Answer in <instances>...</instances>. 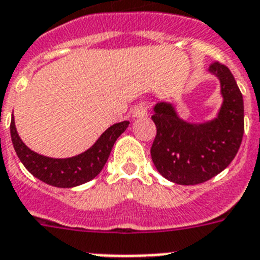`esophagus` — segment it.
Instances as JSON below:
<instances>
[{"instance_id":"obj_1","label":"esophagus","mask_w":260,"mask_h":260,"mask_svg":"<svg viewBox=\"0 0 260 260\" xmlns=\"http://www.w3.org/2000/svg\"><path fill=\"white\" fill-rule=\"evenodd\" d=\"M132 115L133 117L146 116V115H148V105H145V103H140V105H137L136 107L133 108Z\"/></svg>"}]
</instances>
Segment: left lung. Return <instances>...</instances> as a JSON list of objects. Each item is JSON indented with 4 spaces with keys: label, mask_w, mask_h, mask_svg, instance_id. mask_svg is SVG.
Here are the masks:
<instances>
[{
    "label": "left lung",
    "mask_w": 260,
    "mask_h": 260,
    "mask_svg": "<svg viewBox=\"0 0 260 260\" xmlns=\"http://www.w3.org/2000/svg\"><path fill=\"white\" fill-rule=\"evenodd\" d=\"M208 72L220 81L221 107L211 120L189 123L171 102H158L152 120L157 127L150 154L158 173L183 186L207 182L225 170L242 143L243 98L229 68L213 62Z\"/></svg>",
    "instance_id": "obj_1"
}]
</instances>
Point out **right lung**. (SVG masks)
I'll list each match as a JSON object with an SVG mask.
<instances>
[{
  "mask_svg": "<svg viewBox=\"0 0 260 260\" xmlns=\"http://www.w3.org/2000/svg\"><path fill=\"white\" fill-rule=\"evenodd\" d=\"M129 121H120L108 127L87 150L74 157L52 158L31 150L22 141L11 116L10 135L18 158L34 177L49 186L72 188L90 182L105 168L115 141L127 129Z\"/></svg>",
  "mask_w": 260,
  "mask_h": 260,
  "instance_id": "add662e5",
  "label": "right lung"
}]
</instances>
